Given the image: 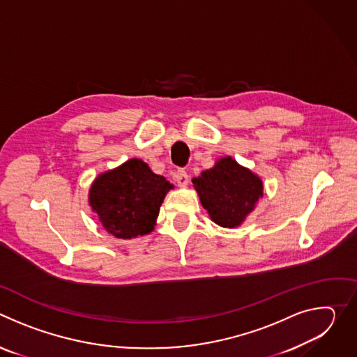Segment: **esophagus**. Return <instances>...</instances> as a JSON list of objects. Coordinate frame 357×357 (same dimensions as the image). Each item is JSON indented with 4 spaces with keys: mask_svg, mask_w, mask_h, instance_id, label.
Segmentation results:
<instances>
[{
    "mask_svg": "<svg viewBox=\"0 0 357 357\" xmlns=\"http://www.w3.org/2000/svg\"><path fill=\"white\" fill-rule=\"evenodd\" d=\"M175 179H176L178 186L185 188L188 185V182H189V175L186 174V171H178L176 175H175Z\"/></svg>",
    "mask_w": 357,
    "mask_h": 357,
    "instance_id": "obj_1",
    "label": "esophagus"
}]
</instances>
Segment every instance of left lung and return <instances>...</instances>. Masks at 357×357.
<instances>
[{
    "mask_svg": "<svg viewBox=\"0 0 357 357\" xmlns=\"http://www.w3.org/2000/svg\"><path fill=\"white\" fill-rule=\"evenodd\" d=\"M192 182L212 222L227 229L241 226L264 195L261 178L231 157H222Z\"/></svg>",
    "mask_w": 357,
    "mask_h": 357,
    "instance_id": "1",
    "label": "left lung"
}]
</instances>
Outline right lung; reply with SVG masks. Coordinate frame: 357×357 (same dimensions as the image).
<instances>
[{
    "label": "right lung",
    "instance_id": "add662e5",
    "mask_svg": "<svg viewBox=\"0 0 357 357\" xmlns=\"http://www.w3.org/2000/svg\"><path fill=\"white\" fill-rule=\"evenodd\" d=\"M174 185L131 158L101 172L89 189V206L103 229L117 238H132L154 230L160 208Z\"/></svg>",
    "mask_w": 357,
    "mask_h": 357
}]
</instances>
